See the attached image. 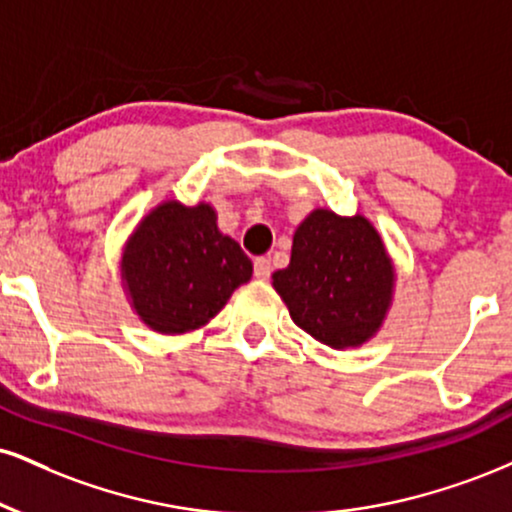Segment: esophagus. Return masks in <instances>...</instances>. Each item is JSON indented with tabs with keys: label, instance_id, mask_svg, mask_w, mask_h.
<instances>
[{
	"label": "esophagus",
	"instance_id": "34e87169",
	"mask_svg": "<svg viewBox=\"0 0 512 512\" xmlns=\"http://www.w3.org/2000/svg\"><path fill=\"white\" fill-rule=\"evenodd\" d=\"M269 276H272V262H269L267 257H257V260H255V279L267 281Z\"/></svg>",
	"mask_w": 512,
	"mask_h": 512
}]
</instances>
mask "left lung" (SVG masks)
Wrapping results in <instances>:
<instances>
[{"mask_svg":"<svg viewBox=\"0 0 512 512\" xmlns=\"http://www.w3.org/2000/svg\"><path fill=\"white\" fill-rule=\"evenodd\" d=\"M393 281L377 229L362 214L338 217L331 209L305 217L295 229L291 264L272 276L293 322L336 350L357 348L377 334Z\"/></svg>","mask_w":512,"mask_h":512,"instance_id":"8db88e82","label":"left lung"}]
</instances>
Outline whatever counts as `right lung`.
Returning a JSON list of instances; mask_svg holds the SVG:
<instances>
[{"instance_id": "add662e5", "label": "right lung", "mask_w": 512, "mask_h": 512, "mask_svg": "<svg viewBox=\"0 0 512 512\" xmlns=\"http://www.w3.org/2000/svg\"><path fill=\"white\" fill-rule=\"evenodd\" d=\"M250 276V257L219 231L207 202H162L140 221L121 257L135 315L157 334L200 329Z\"/></svg>"}]
</instances>
